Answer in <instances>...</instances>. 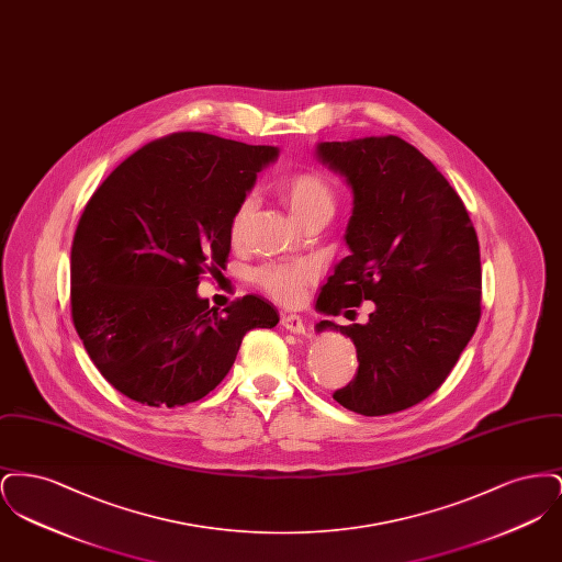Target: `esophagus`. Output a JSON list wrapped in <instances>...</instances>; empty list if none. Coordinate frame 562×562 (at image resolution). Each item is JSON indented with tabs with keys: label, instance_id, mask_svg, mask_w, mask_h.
Instances as JSON below:
<instances>
[{
	"label": "esophagus",
	"instance_id": "34e87169",
	"mask_svg": "<svg viewBox=\"0 0 562 562\" xmlns=\"http://www.w3.org/2000/svg\"><path fill=\"white\" fill-rule=\"evenodd\" d=\"M280 324L291 330V333H305V324L296 316V314H282L280 316Z\"/></svg>",
	"mask_w": 562,
	"mask_h": 562
}]
</instances>
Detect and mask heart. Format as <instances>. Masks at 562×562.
I'll list each match as a JSON object with an SVG mask.
<instances>
[{
    "instance_id": "heart-1",
    "label": "heart",
    "mask_w": 562,
    "mask_h": 562,
    "mask_svg": "<svg viewBox=\"0 0 562 562\" xmlns=\"http://www.w3.org/2000/svg\"><path fill=\"white\" fill-rule=\"evenodd\" d=\"M278 193L289 204L294 216L303 223L305 218H312L316 214L335 213L337 206V189L335 186L312 168L294 170L291 175L282 177L278 181ZM252 213V200H241L236 211L229 218V238L232 241H240L248 216ZM316 278V268L310 261H294V263H268L257 269L255 280L266 293L284 303L293 305L303 299L307 286Z\"/></svg>"
}]
</instances>
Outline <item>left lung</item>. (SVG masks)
Listing matches in <instances>:
<instances>
[{
	"instance_id": "8db88e82",
	"label": "left lung",
	"mask_w": 562,
	"mask_h": 562,
	"mask_svg": "<svg viewBox=\"0 0 562 562\" xmlns=\"http://www.w3.org/2000/svg\"><path fill=\"white\" fill-rule=\"evenodd\" d=\"M318 156L353 189L348 255L316 307L364 324L322 321L348 335L358 371L333 398L353 413H398L431 396L481 321V246L461 198L401 136L321 143Z\"/></svg>"
}]
</instances>
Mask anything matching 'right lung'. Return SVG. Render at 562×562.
Segmentation results:
<instances>
[{
  "label": "right lung",
  "instance_id": "add662e5",
  "mask_svg": "<svg viewBox=\"0 0 562 562\" xmlns=\"http://www.w3.org/2000/svg\"><path fill=\"white\" fill-rule=\"evenodd\" d=\"M278 149L206 133L147 143L92 193L71 244V318L109 383L147 406L204 398L250 328L278 310L244 294L225 310L195 289L225 268L229 218Z\"/></svg>",
  "mask_w": 562,
  "mask_h": 562
}]
</instances>
